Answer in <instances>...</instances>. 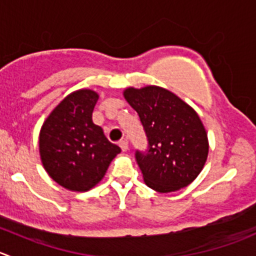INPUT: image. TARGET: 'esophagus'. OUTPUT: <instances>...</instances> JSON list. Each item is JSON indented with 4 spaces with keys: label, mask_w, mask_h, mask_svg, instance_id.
I'll list each match as a JSON object with an SVG mask.
<instances>
[{
    "label": "esophagus",
    "mask_w": 256,
    "mask_h": 256,
    "mask_svg": "<svg viewBox=\"0 0 256 256\" xmlns=\"http://www.w3.org/2000/svg\"><path fill=\"white\" fill-rule=\"evenodd\" d=\"M118 146H120L121 148V150L122 151H128V142L126 140H121L120 142H118Z\"/></svg>",
    "instance_id": "1"
}]
</instances>
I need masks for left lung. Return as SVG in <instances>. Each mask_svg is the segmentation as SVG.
Returning <instances> with one entry per match:
<instances>
[{
  "mask_svg": "<svg viewBox=\"0 0 256 256\" xmlns=\"http://www.w3.org/2000/svg\"><path fill=\"white\" fill-rule=\"evenodd\" d=\"M124 96L138 112L148 138V148L135 151L146 185L158 192H172L192 182L209 152L199 115L172 92L158 86L130 88Z\"/></svg>",
  "mask_w": 256,
  "mask_h": 256,
  "instance_id": "obj_1",
  "label": "left lung"
}]
</instances>
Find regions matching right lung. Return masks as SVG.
I'll list each match as a JSON object with an SVG mask.
<instances>
[{"mask_svg": "<svg viewBox=\"0 0 256 256\" xmlns=\"http://www.w3.org/2000/svg\"><path fill=\"white\" fill-rule=\"evenodd\" d=\"M98 95L78 90L50 114L40 132V155L52 180L72 191H88L105 176L121 151L92 121Z\"/></svg>", "mask_w": 256, "mask_h": 256, "instance_id": "obj_1", "label": "right lung"}]
</instances>
